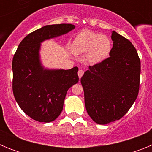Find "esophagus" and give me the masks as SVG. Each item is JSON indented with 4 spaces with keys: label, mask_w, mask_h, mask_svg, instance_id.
Returning <instances> with one entry per match:
<instances>
[{
    "label": "esophagus",
    "mask_w": 152,
    "mask_h": 152,
    "mask_svg": "<svg viewBox=\"0 0 152 152\" xmlns=\"http://www.w3.org/2000/svg\"><path fill=\"white\" fill-rule=\"evenodd\" d=\"M84 71H83V70H79L78 71V77H79V78H81V77H82L83 76V75H84Z\"/></svg>",
    "instance_id": "esophagus-1"
}]
</instances>
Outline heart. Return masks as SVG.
<instances>
[{"mask_svg":"<svg viewBox=\"0 0 152 152\" xmlns=\"http://www.w3.org/2000/svg\"><path fill=\"white\" fill-rule=\"evenodd\" d=\"M112 43L106 35L92 31H83L75 39L72 51L75 55L86 54V61L89 64H96L108 57Z\"/></svg>","mask_w":152,"mask_h":152,"instance_id":"1","label":"heart"}]
</instances>
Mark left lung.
<instances>
[{
    "label": "left lung",
    "mask_w": 152,
    "mask_h": 152,
    "mask_svg": "<svg viewBox=\"0 0 152 152\" xmlns=\"http://www.w3.org/2000/svg\"><path fill=\"white\" fill-rule=\"evenodd\" d=\"M110 57L89 66L80 79L88 115L105 125L121 119L136 100L141 63L131 42L115 31Z\"/></svg>",
    "instance_id": "left-lung-1"
}]
</instances>
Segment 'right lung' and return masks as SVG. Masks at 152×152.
Here are the masks:
<instances>
[{
  "label": "right lung",
  "instance_id": "add662e5",
  "mask_svg": "<svg viewBox=\"0 0 152 152\" xmlns=\"http://www.w3.org/2000/svg\"><path fill=\"white\" fill-rule=\"evenodd\" d=\"M69 23L46 25L21 41L12 62L13 92L18 105L36 121L50 123L61 114L67 91L78 82V68L48 69L40 60L41 43L69 33Z\"/></svg>",
  "mask_w": 152,
  "mask_h": 152
}]
</instances>
